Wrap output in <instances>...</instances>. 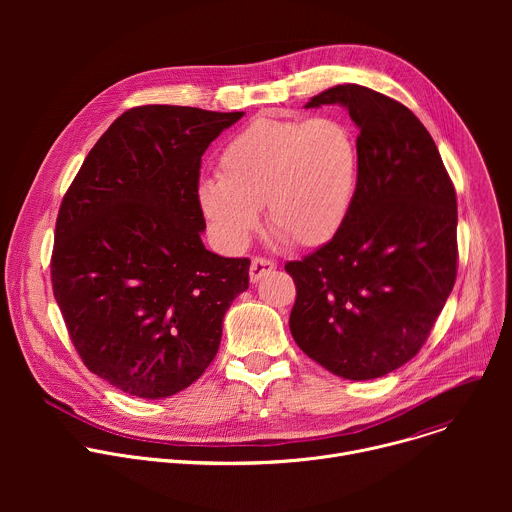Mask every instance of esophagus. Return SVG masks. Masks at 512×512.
Segmentation results:
<instances>
[{
    "mask_svg": "<svg viewBox=\"0 0 512 512\" xmlns=\"http://www.w3.org/2000/svg\"><path fill=\"white\" fill-rule=\"evenodd\" d=\"M275 263L271 261V259H265V257H255L253 261H251V269H249V277H251V281L253 283H257L261 277H265V275H269L271 271H275Z\"/></svg>",
    "mask_w": 512,
    "mask_h": 512,
    "instance_id": "obj_1",
    "label": "esophagus"
}]
</instances>
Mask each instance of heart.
Returning <instances> with one entry per match:
<instances>
[{"instance_id":"b5f03b06","label":"heart","mask_w":512,"mask_h":512,"mask_svg":"<svg viewBox=\"0 0 512 512\" xmlns=\"http://www.w3.org/2000/svg\"><path fill=\"white\" fill-rule=\"evenodd\" d=\"M360 176L354 131L336 117H257L218 156V180H202L198 206L225 247L241 249L267 206L269 229L314 249L346 225Z\"/></svg>"}]
</instances>
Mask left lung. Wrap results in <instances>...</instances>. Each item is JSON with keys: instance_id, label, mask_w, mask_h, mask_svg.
Masks as SVG:
<instances>
[{"instance_id": "left-lung-1", "label": "left lung", "mask_w": 512, "mask_h": 512, "mask_svg": "<svg viewBox=\"0 0 512 512\" xmlns=\"http://www.w3.org/2000/svg\"><path fill=\"white\" fill-rule=\"evenodd\" d=\"M342 105L358 127L360 176L344 229L302 261L289 330L342 379L385 377L429 336L456 281L458 204L442 156L399 101L360 85L306 103Z\"/></svg>"}]
</instances>
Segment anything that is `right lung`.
Returning <instances> with one entry per match:
<instances>
[{
	"mask_svg": "<svg viewBox=\"0 0 512 512\" xmlns=\"http://www.w3.org/2000/svg\"><path fill=\"white\" fill-rule=\"evenodd\" d=\"M245 113L143 105L101 135L66 190L52 289L87 369L141 399L190 387L218 352L249 259L202 245V154Z\"/></svg>",
	"mask_w": 512,
	"mask_h": 512,
	"instance_id": "right-lung-1",
	"label": "right lung"
}]
</instances>
